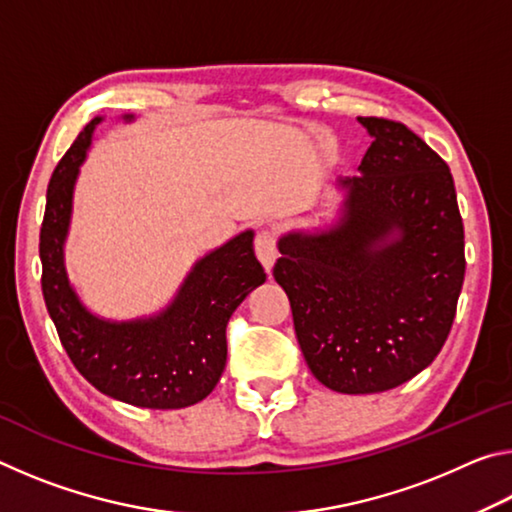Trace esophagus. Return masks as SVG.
<instances>
[{"instance_id": "esophagus-1", "label": "esophagus", "mask_w": 512, "mask_h": 512, "mask_svg": "<svg viewBox=\"0 0 512 512\" xmlns=\"http://www.w3.org/2000/svg\"><path fill=\"white\" fill-rule=\"evenodd\" d=\"M255 253H257L259 262H262V266L266 268L268 273H271V268L275 264V257H277V241H275L273 232H268V230L257 232V237H255Z\"/></svg>"}]
</instances>
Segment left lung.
Returning a JSON list of instances; mask_svg holds the SVG:
<instances>
[{"mask_svg": "<svg viewBox=\"0 0 512 512\" xmlns=\"http://www.w3.org/2000/svg\"><path fill=\"white\" fill-rule=\"evenodd\" d=\"M372 137L332 228L289 232L273 277L314 377L336 393L395 388L438 357L465 277L447 162L400 121L359 117Z\"/></svg>", "mask_w": 512, "mask_h": 512, "instance_id": "1", "label": "left lung"}]
</instances>
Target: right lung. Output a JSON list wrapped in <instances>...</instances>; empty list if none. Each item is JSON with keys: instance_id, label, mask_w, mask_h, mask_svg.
I'll list each match as a JSON object with an SVG mask.
<instances>
[{"instance_id": "1", "label": "right lung", "mask_w": 512, "mask_h": 512, "mask_svg": "<svg viewBox=\"0 0 512 512\" xmlns=\"http://www.w3.org/2000/svg\"><path fill=\"white\" fill-rule=\"evenodd\" d=\"M99 121L83 128L49 180L40 228L42 296L67 357L97 391L144 409H183L214 391L228 357V320L266 273L253 230H246L198 259L160 314L117 323L85 309L67 280L63 246L76 176Z\"/></svg>"}]
</instances>
